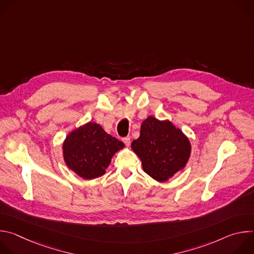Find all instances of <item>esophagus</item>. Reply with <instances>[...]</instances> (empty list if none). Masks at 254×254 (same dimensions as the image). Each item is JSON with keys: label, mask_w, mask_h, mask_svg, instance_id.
I'll use <instances>...</instances> for the list:
<instances>
[{"label": "esophagus", "mask_w": 254, "mask_h": 254, "mask_svg": "<svg viewBox=\"0 0 254 254\" xmlns=\"http://www.w3.org/2000/svg\"><path fill=\"white\" fill-rule=\"evenodd\" d=\"M123 140H124V142L126 143V146H129V144H130V137L129 136H127V137H124L123 138Z\"/></svg>", "instance_id": "1"}]
</instances>
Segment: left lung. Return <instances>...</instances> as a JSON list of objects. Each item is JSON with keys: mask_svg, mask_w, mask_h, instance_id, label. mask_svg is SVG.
Masks as SVG:
<instances>
[{"mask_svg": "<svg viewBox=\"0 0 254 254\" xmlns=\"http://www.w3.org/2000/svg\"><path fill=\"white\" fill-rule=\"evenodd\" d=\"M131 150L140 159L144 173L163 183L186 167L192 146L188 136L172 122L151 116L142 122Z\"/></svg>", "mask_w": 254, "mask_h": 254, "instance_id": "8db88e82", "label": "left lung"}]
</instances>
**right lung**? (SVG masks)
<instances>
[{"instance_id":"right-lung-1","label":"right lung","mask_w":254,"mask_h":254,"mask_svg":"<svg viewBox=\"0 0 254 254\" xmlns=\"http://www.w3.org/2000/svg\"><path fill=\"white\" fill-rule=\"evenodd\" d=\"M125 143L108 134L100 125L88 122L69 132L62 144L66 166L84 180L105 174L115 154Z\"/></svg>"}]
</instances>
